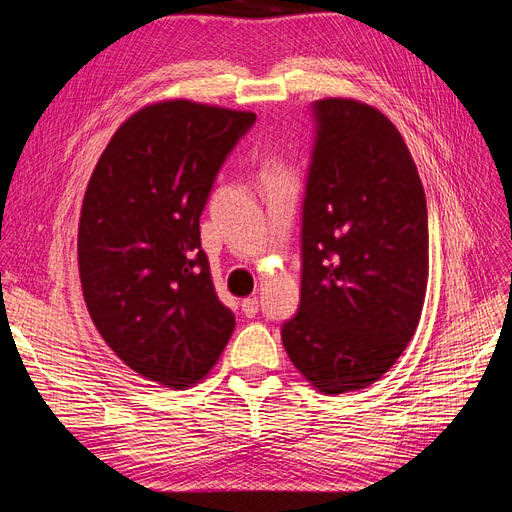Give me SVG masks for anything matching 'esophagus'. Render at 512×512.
Here are the masks:
<instances>
[{
    "label": "esophagus",
    "instance_id": "obj_1",
    "mask_svg": "<svg viewBox=\"0 0 512 512\" xmlns=\"http://www.w3.org/2000/svg\"><path fill=\"white\" fill-rule=\"evenodd\" d=\"M241 309H243V314H245L247 318H254V316L258 314V299H256V297L243 299V301H241Z\"/></svg>",
    "mask_w": 512,
    "mask_h": 512
}]
</instances>
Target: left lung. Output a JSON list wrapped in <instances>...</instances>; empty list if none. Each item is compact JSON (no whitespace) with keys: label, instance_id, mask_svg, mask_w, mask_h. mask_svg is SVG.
Wrapping results in <instances>:
<instances>
[{"label":"left lung","instance_id":"8db88e82","mask_svg":"<svg viewBox=\"0 0 512 512\" xmlns=\"http://www.w3.org/2000/svg\"><path fill=\"white\" fill-rule=\"evenodd\" d=\"M301 213V303L282 342L324 395L359 391L395 365L421 320L427 200L399 130L378 108L312 104Z\"/></svg>","mask_w":512,"mask_h":512}]
</instances>
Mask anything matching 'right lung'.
Segmentation results:
<instances>
[{
  "label": "right lung",
  "instance_id": "1",
  "mask_svg": "<svg viewBox=\"0 0 512 512\" xmlns=\"http://www.w3.org/2000/svg\"><path fill=\"white\" fill-rule=\"evenodd\" d=\"M256 115L170 100L113 134L79 222L83 297L104 342L170 389L203 380L235 331L200 247V215Z\"/></svg>",
  "mask_w": 512,
  "mask_h": 512
}]
</instances>
